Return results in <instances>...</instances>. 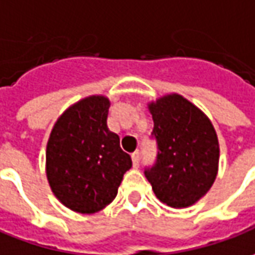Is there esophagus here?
<instances>
[{
    "instance_id": "34e87169",
    "label": "esophagus",
    "mask_w": 255,
    "mask_h": 255,
    "mask_svg": "<svg viewBox=\"0 0 255 255\" xmlns=\"http://www.w3.org/2000/svg\"><path fill=\"white\" fill-rule=\"evenodd\" d=\"M131 158H132L133 167H138V165H139V153L133 152L132 154H131Z\"/></svg>"
}]
</instances>
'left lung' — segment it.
Returning a JSON list of instances; mask_svg holds the SVG:
<instances>
[{
	"label": "left lung",
	"instance_id": "8db88e82",
	"mask_svg": "<svg viewBox=\"0 0 255 255\" xmlns=\"http://www.w3.org/2000/svg\"><path fill=\"white\" fill-rule=\"evenodd\" d=\"M157 160L145 171L154 195L172 208L199 202L213 186L220 163V143L211 120L179 94L147 103Z\"/></svg>",
	"mask_w": 255,
	"mask_h": 255
}]
</instances>
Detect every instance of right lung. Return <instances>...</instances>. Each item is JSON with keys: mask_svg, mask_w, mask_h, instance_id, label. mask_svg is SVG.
Segmentation results:
<instances>
[{"mask_svg": "<svg viewBox=\"0 0 255 255\" xmlns=\"http://www.w3.org/2000/svg\"><path fill=\"white\" fill-rule=\"evenodd\" d=\"M110 101L91 95L73 103L49 133L45 172L51 190L65 207L94 214L117 196L132 165L119 135L108 128Z\"/></svg>", "mask_w": 255, "mask_h": 255, "instance_id": "1", "label": "right lung"}]
</instances>
